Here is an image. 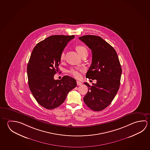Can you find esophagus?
Returning <instances> with one entry per match:
<instances>
[{
    "instance_id": "esophagus-1",
    "label": "esophagus",
    "mask_w": 150,
    "mask_h": 150,
    "mask_svg": "<svg viewBox=\"0 0 150 150\" xmlns=\"http://www.w3.org/2000/svg\"><path fill=\"white\" fill-rule=\"evenodd\" d=\"M81 84H82V83H81V81H77V85H81Z\"/></svg>"
}]
</instances>
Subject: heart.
<instances>
[{
  "label": "heart",
  "instance_id": "heart-1",
  "mask_svg": "<svg viewBox=\"0 0 150 150\" xmlns=\"http://www.w3.org/2000/svg\"><path fill=\"white\" fill-rule=\"evenodd\" d=\"M76 49L77 52L81 56L83 53H87V50L86 48L83 46H81V45L77 46L76 47ZM64 58H65V53H64V52H63L62 53H61L60 59H61V60H63ZM82 71H83V69H72L69 71V73L75 78L79 79L81 77L80 72Z\"/></svg>",
  "mask_w": 150,
  "mask_h": 150
}]
</instances>
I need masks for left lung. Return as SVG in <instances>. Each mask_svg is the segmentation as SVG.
Here are the masks:
<instances>
[{"mask_svg":"<svg viewBox=\"0 0 150 150\" xmlns=\"http://www.w3.org/2000/svg\"><path fill=\"white\" fill-rule=\"evenodd\" d=\"M92 50V62L86 77L96 79L88 87L83 98L86 105L92 110L100 111L107 108L118 92L121 81L122 68L114 48L101 37L85 35L79 37Z\"/></svg>","mask_w":150,"mask_h":150,"instance_id":"obj_1","label":"left lung"}]
</instances>
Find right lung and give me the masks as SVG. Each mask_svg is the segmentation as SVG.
Instances as JSON below:
<instances>
[{
    "instance_id": "add662e5",
    "label": "right lung",
    "mask_w": 150,
    "mask_h": 150,
    "mask_svg": "<svg viewBox=\"0 0 150 150\" xmlns=\"http://www.w3.org/2000/svg\"><path fill=\"white\" fill-rule=\"evenodd\" d=\"M74 35H53L38 42L32 52L27 65L29 89L38 103L48 110L63 103L69 91L77 86L76 80L64 76L55 80L61 53Z\"/></svg>"
}]
</instances>
